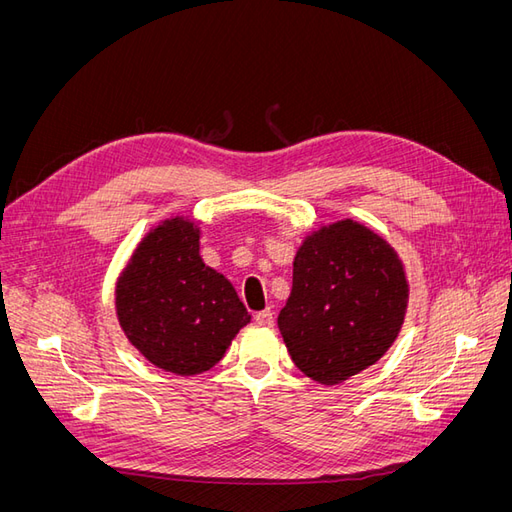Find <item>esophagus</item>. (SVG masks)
<instances>
[{
	"mask_svg": "<svg viewBox=\"0 0 512 512\" xmlns=\"http://www.w3.org/2000/svg\"><path fill=\"white\" fill-rule=\"evenodd\" d=\"M256 322L262 324V327H273L275 316H273L271 309H265V312H258V314H256Z\"/></svg>",
	"mask_w": 512,
	"mask_h": 512,
	"instance_id": "1",
	"label": "esophagus"
}]
</instances>
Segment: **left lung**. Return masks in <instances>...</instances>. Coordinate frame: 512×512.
Here are the masks:
<instances>
[{"instance_id": "left-lung-1", "label": "left lung", "mask_w": 512, "mask_h": 512, "mask_svg": "<svg viewBox=\"0 0 512 512\" xmlns=\"http://www.w3.org/2000/svg\"><path fill=\"white\" fill-rule=\"evenodd\" d=\"M408 292L397 252L371 228L342 220L314 230L294 256L277 318L290 359L320 384L356 376L393 346Z\"/></svg>"}]
</instances>
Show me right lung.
Returning a JSON list of instances; mask_svg holds the SVG:
<instances>
[{
    "label": "right lung",
    "mask_w": 512,
    "mask_h": 512,
    "mask_svg": "<svg viewBox=\"0 0 512 512\" xmlns=\"http://www.w3.org/2000/svg\"><path fill=\"white\" fill-rule=\"evenodd\" d=\"M200 228L164 220L138 243L115 288L123 333L149 363L196 376L222 361L252 316L222 273L207 267Z\"/></svg>",
    "instance_id": "1"
}]
</instances>
